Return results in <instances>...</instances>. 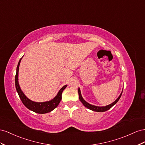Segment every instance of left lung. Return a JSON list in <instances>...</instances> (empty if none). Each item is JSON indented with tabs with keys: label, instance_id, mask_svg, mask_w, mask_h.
Wrapping results in <instances>:
<instances>
[{
	"label": "left lung",
	"instance_id": "obj_1",
	"mask_svg": "<svg viewBox=\"0 0 145 145\" xmlns=\"http://www.w3.org/2000/svg\"><path fill=\"white\" fill-rule=\"evenodd\" d=\"M123 93V91L121 93V94L120 95V96L118 97V98L116 100H115L114 103H112V104L109 105H107L106 106H103V107H99V106H93L92 105H90L89 103H87L83 98H82V96H81V91L80 89H78V94H79V99L81 101V102L83 104V105L86 107L87 108H88L90 110H92L93 111H95V112H105L107 110L110 109L114 105H115L116 103L118 101V100H120V98L121 95Z\"/></svg>",
	"mask_w": 145,
	"mask_h": 145
}]
</instances>
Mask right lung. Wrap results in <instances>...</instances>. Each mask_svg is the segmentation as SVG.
Returning a JSON list of instances; mask_svg holds the SVG:
<instances>
[{
	"instance_id": "1",
	"label": "right lung",
	"mask_w": 145,
	"mask_h": 145,
	"mask_svg": "<svg viewBox=\"0 0 145 145\" xmlns=\"http://www.w3.org/2000/svg\"><path fill=\"white\" fill-rule=\"evenodd\" d=\"M22 58L19 61V63L17 66V69H16V74L15 76V86H16V89L17 90L19 96V98L21 100L23 104L25 105L27 108L30 109L32 111L35 112L36 113L38 114H45L48 113L55 109L56 107L58 106L59 103L62 99V93H63V90L66 88L67 85L63 86L59 92L57 93V95L53 99V100L46 101V102H42V103H37L34 102L29 99L25 95L24 93L22 92L20 88V86L19 85L18 82V72H19V65L20 61H21Z\"/></svg>"
}]
</instances>
